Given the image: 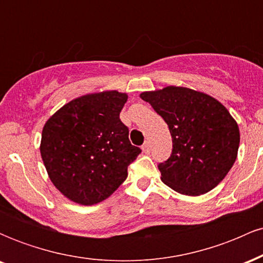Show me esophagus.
<instances>
[{"instance_id": "34e87169", "label": "esophagus", "mask_w": 263, "mask_h": 263, "mask_svg": "<svg viewBox=\"0 0 263 263\" xmlns=\"http://www.w3.org/2000/svg\"><path fill=\"white\" fill-rule=\"evenodd\" d=\"M149 142L148 141H146L143 143V146H142V151H143L144 153H148L149 152Z\"/></svg>"}]
</instances>
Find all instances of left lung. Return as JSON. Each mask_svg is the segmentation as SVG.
<instances>
[{"label": "left lung", "mask_w": 263, "mask_h": 263, "mask_svg": "<svg viewBox=\"0 0 263 263\" xmlns=\"http://www.w3.org/2000/svg\"><path fill=\"white\" fill-rule=\"evenodd\" d=\"M140 98L161 115L172 135V155L158 164L162 182L189 197L215 188L234 165L240 144V129L228 108L183 86L144 91Z\"/></svg>", "instance_id": "1"}]
</instances>
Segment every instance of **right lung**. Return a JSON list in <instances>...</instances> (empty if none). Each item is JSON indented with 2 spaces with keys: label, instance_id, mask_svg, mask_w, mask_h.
<instances>
[{
  "label": "right lung",
  "instance_id": "right-lung-1",
  "mask_svg": "<svg viewBox=\"0 0 263 263\" xmlns=\"http://www.w3.org/2000/svg\"><path fill=\"white\" fill-rule=\"evenodd\" d=\"M127 98L116 90L86 93L45 122L42 159L54 186L69 200L98 204L127 178V167L141 153L120 120Z\"/></svg>",
  "mask_w": 263,
  "mask_h": 263
}]
</instances>
